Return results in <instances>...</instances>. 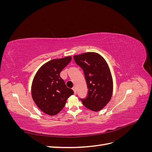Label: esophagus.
I'll return each instance as SVG.
<instances>
[{
	"label": "esophagus",
	"mask_w": 152,
	"mask_h": 152,
	"mask_svg": "<svg viewBox=\"0 0 152 152\" xmlns=\"http://www.w3.org/2000/svg\"><path fill=\"white\" fill-rule=\"evenodd\" d=\"M72 89H73V91H74V93L75 94V93H76V88H75V87H73V88H72Z\"/></svg>",
	"instance_id": "obj_1"
}]
</instances>
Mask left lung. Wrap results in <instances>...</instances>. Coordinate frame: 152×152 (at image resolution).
<instances>
[{"mask_svg": "<svg viewBox=\"0 0 152 152\" xmlns=\"http://www.w3.org/2000/svg\"><path fill=\"white\" fill-rule=\"evenodd\" d=\"M84 73L88 89L87 97L80 99L86 108L99 111L107 104L113 93V80L104 59L98 53H86L73 56Z\"/></svg>", "mask_w": 152, "mask_h": 152, "instance_id": "obj_1", "label": "left lung"}]
</instances>
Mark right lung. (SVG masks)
<instances>
[{
    "label": "right lung",
    "mask_w": 152,
    "mask_h": 152,
    "mask_svg": "<svg viewBox=\"0 0 152 152\" xmlns=\"http://www.w3.org/2000/svg\"><path fill=\"white\" fill-rule=\"evenodd\" d=\"M72 60L71 56L52 59L41 66L31 85V96L40 110L55 115L65 107L67 99L73 94L61 77L63 69Z\"/></svg>",
    "instance_id": "obj_1"
}]
</instances>
